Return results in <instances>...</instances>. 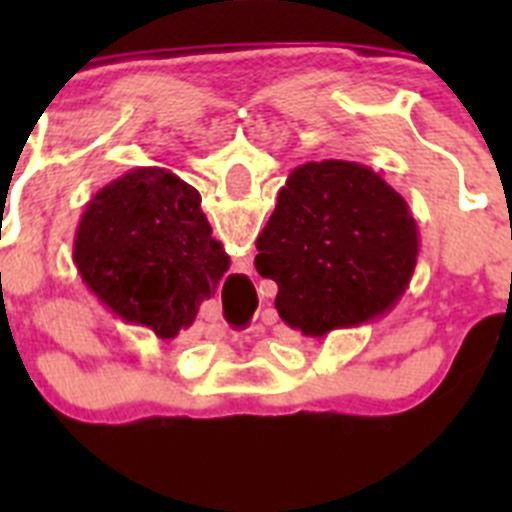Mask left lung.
<instances>
[{
    "mask_svg": "<svg viewBox=\"0 0 512 512\" xmlns=\"http://www.w3.org/2000/svg\"><path fill=\"white\" fill-rule=\"evenodd\" d=\"M256 248V269L279 287V318L323 338L390 312L420 243L408 202L377 171L328 158L287 176Z\"/></svg>",
    "mask_w": 512,
    "mask_h": 512,
    "instance_id": "left-lung-1",
    "label": "left lung"
}]
</instances>
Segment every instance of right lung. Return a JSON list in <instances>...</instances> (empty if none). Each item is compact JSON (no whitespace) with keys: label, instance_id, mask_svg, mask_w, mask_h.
Instances as JSON below:
<instances>
[{"label":"right lung","instance_id":"add662e5","mask_svg":"<svg viewBox=\"0 0 512 512\" xmlns=\"http://www.w3.org/2000/svg\"><path fill=\"white\" fill-rule=\"evenodd\" d=\"M200 202L164 166H140L99 189L74 238L84 284L122 320L174 338L230 266Z\"/></svg>","mask_w":512,"mask_h":512}]
</instances>
